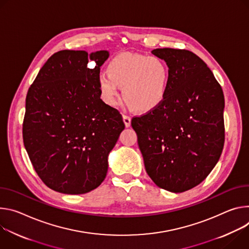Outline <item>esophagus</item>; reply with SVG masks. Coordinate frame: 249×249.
Wrapping results in <instances>:
<instances>
[{"label": "esophagus", "mask_w": 249, "mask_h": 249, "mask_svg": "<svg viewBox=\"0 0 249 249\" xmlns=\"http://www.w3.org/2000/svg\"><path fill=\"white\" fill-rule=\"evenodd\" d=\"M123 120H124V124H125L126 127L130 126V121H131V119H130L129 116L124 115V116H123Z\"/></svg>", "instance_id": "1"}]
</instances>
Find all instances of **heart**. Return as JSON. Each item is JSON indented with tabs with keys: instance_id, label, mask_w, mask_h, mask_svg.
<instances>
[{
	"instance_id": "obj_1",
	"label": "heart",
	"mask_w": 249,
	"mask_h": 249,
	"mask_svg": "<svg viewBox=\"0 0 249 249\" xmlns=\"http://www.w3.org/2000/svg\"><path fill=\"white\" fill-rule=\"evenodd\" d=\"M170 70L163 59L124 52L117 55L107 66V73L98 77L102 99L109 106L123 97L136 112L146 113L157 107L166 97Z\"/></svg>"
}]
</instances>
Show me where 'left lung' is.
<instances>
[{
	"label": "left lung",
	"mask_w": 249,
	"mask_h": 249,
	"mask_svg": "<svg viewBox=\"0 0 249 249\" xmlns=\"http://www.w3.org/2000/svg\"><path fill=\"white\" fill-rule=\"evenodd\" d=\"M170 82L164 101L131 120L148 176L159 187L182 193L203 182L225 143L223 89L211 69L186 49L156 48Z\"/></svg>",
	"instance_id": "8db88e82"
}]
</instances>
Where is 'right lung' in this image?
I'll return each mask as SVG.
<instances>
[{"label": "right lung", "mask_w": 249, "mask_h": 249, "mask_svg": "<svg viewBox=\"0 0 249 249\" xmlns=\"http://www.w3.org/2000/svg\"><path fill=\"white\" fill-rule=\"evenodd\" d=\"M106 50H61L47 59L27 91L22 139L33 166L50 189L85 194L101 185L107 155L124 128L102 101L98 77Z\"/></svg>", "instance_id": "1"}]
</instances>
